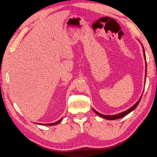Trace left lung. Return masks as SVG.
Wrapping results in <instances>:
<instances>
[{"instance_id": "left-lung-1", "label": "left lung", "mask_w": 157, "mask_h": 157, "mask_svg": "<svg viewBox=\"0 0 157 157\" xmlns=\"http://www.w3.org/2000/svg\"><path fill=\"white\" fill-rule=\"evenodd\" d=\"M141 45H142V48H143V52H144V59H145V64H147V63H146V56H145V50H144L143 44H141ZM146 75H147V67H146V69H145V81H146ZM141 97H142V96H141V98L139 99V100L137 101L132 107H131L130 109H128V110H126V111H123V112L120 113H118V114H116V115H103V114L99 113V112H98L97 111H96V110H95V109H93V111H94L95 113H96L98 116L101 117H102V118H105V119H107V120H111V121H113V120H115V119H118V118H122V117H125L126 115H128V114H129L130 113H131L132 111H134V109L137 107V106L138 105V104H139V103L140 102V100H141Z\"/></svg>"}]
</instances>
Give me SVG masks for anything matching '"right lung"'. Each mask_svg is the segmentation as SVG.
Here are the masks:
<instances>
[{
    "label": "right lung",
    "instance_id": "right-lung-1",
    "mask_svg": "<svg viewBox=\"0 0 157 157\" xmlns=\"http://www.w3.org/2000/svg\"><path fill=\"white\" fill-rule=\"evenodd\" d=\"M62 119H63V118H61V119H59L58 121H57V122H54V123H49V124H39V123H37L38 124H40V125H44V126H54V125H56V124H59V123L62 121Z\"/></svg>",
    "mask_w": 157,
    "mask_h": 157
}]
</instances>
